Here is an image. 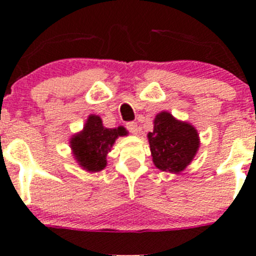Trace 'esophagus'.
Returning a JSON list of instances; mask_svg holds the SVG:
<instances>
[{
    "mask_svg": "<svg viewBox=\"0 0 256 256\" xmlns=\"http://www.w3.org/2000/svg\"><path fill=\"white\" fill-rule=\"evenodd\" d=\"M126 128H128V132H131V134H137V132H138V125H137V122H128V124H126Z\"/></svg>",
    "mask_w": 256,
    "mask_h": 256,
    "instance_id": "obj_1",
    "label": "esophagus"
}]
</instances>
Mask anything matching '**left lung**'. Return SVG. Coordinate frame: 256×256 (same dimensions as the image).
Returning a JSON list of instances; mask_svg holds the SVG:
<instances>
[{
    "instance_id": "1",
    "label": "left lung",
    "mask_w": 256,
    "mask_h": 256,
    "mask_svg": "<svg viewBox=\"0 0 256 256\" xmlns=\"http://www.w3.org/2000/svg\"><path fill=\"white\" fill-rule=\"evenodd\" d=\"M154 165L161 171L178 173L192 162L200 142L198 131L172 114L161 112L154 120V130L148 134Z\"/></svg>"
}]
</instances>
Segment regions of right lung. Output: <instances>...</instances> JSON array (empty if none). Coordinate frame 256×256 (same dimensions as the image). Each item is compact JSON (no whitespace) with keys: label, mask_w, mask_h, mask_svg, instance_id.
Segmentation results:
<instances>
[{"label":"right lung","mask_w":256,"mask_h":256,"mask_svg":"<svg viewBox=\"0 0 256 256\" xmlns=\"http://www.w3.org/2000/svg\"><path fill=\"white\" fill-rule=\"evenodd\" d=\"M128 134L122 126L118 128H106L98 116H90L83 131L73 136L71 148L76 160L84 170L98 172L107 165V154L119 136Z\"/></svg>","instance_id":"add662e5"}]
</instances>
